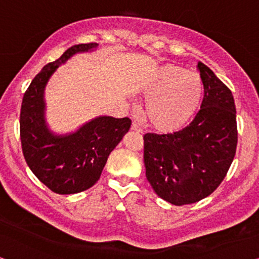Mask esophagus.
Here are the masks:
<instances>
[{
    "label": "esophagus",
    "instance_id": "1",
    "mask_svg": "<svg viewBox=\"0 0 259 259\" xmlns=\"http://www.w3.org/2000/svg\"><path fill=\"white\" fill-rule=\"evenodd\" d=\"M132 130H133V132H136V133H142V129H141L140 124L137 122H133Z\"/></svg>",
    "mask_w": 259,
    "mask_h": 259
}]
</instances>
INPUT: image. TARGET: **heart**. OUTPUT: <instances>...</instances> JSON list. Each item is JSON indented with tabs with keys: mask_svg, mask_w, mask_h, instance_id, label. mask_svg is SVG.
<instances>
[{
	"mask_svg": "<svg viewBox=\"0 0 259 259\" xmlns=\"http://www.w3.org/2000/svg\"><path fill=\"white\" fill-rule=\"evenodd\" d=\"M202 92L199 74L180 65H164L155 71L142 89L147 99L146 120L156 132H178L199 108Z\"/></svg>",
	"mask_w": 259,
	"mask_h": 259,
	"instance_id": "1",
	"label": "heart"
}]
</instances>
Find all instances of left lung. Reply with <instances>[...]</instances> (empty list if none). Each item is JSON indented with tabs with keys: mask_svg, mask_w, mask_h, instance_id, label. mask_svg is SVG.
Returning a JSON list of instances; mask_svg holds the SVG:
<instances>
[{
	"mask_svg": "<svg viewBox=\"0 0 259 259\" xmlns=\"http://www.w3.org/2000/svg\"><path fill=\"white\" fill-rule=\"evenodd\" d=\"M204 99L195 118L180 132L146 134V177L155 193L175 206L212 194L226 177L237 148L236 105L231 90L198 63Z\"/></svg>",
	"mask_w": 259,
	"mask_h": 259,
	"instance_id": "1",
	"label": "left lung"
}]
</instances>
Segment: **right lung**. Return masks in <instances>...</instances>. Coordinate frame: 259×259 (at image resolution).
Here are the masks:
<instances>
[{"label": "right lung", "mask_w": 259, "mask_h": 259, "mask_svg": "<svg viewBox=\"0 0 259 259\" xmlns=\"http://www.w3.org/2000/svg\"><path fill=\"white\" fill-rule=\"evenodd\" d=\"M98 44L72 46L47 64L30 82L22 99L20 136L25 160L34 175L58 194H75L99 180L111 151L129 132L132 120L99 116L70 134L58 135L46 122L45 89L57 68L74 54L92 52Z\"/></svg>", "instance_id": "add662e5"}]
</instances>
